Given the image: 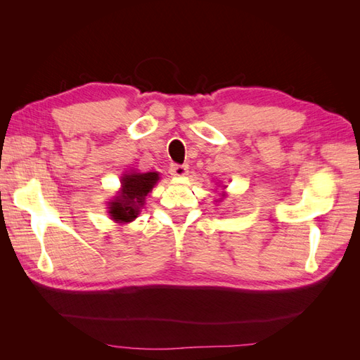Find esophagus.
<instances>
[{
    "label": "esophagus",
    "instance_id": "esophagus-1",
    "mask_svg": "<svg viewBox=\"0 0 360 360\" xmlns=\"http://www.w3.org/2000/svg\"><path fill=\"white\" fill-rule=\"evenodd\" d=\"M169 172H171V176H174V177H183L184 174L188 172V167L186 165H179V163H174V165L169 167Z\"/></svg>",
    "mask_w": 360,
    "mask_h": 360
}]
</instances>
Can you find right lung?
<instances>
[{"label": "right lung", "instance_id": "1", "mask_svg": "<svg viewBox=\"0 0 360 360\" xmlns=\"http://www.w3.org/2000/svg\"><path fill=\"white\" fill-rule=\"evenodd\" d=\"M158 180V172L126 174L122 180L123 189L120 192V197H117L110 207V214L112 216V219L117 222L134 221L141 207L144 205L147 193L151 192Z\"/></svg>", "mask_w": 360, "mask_h": 360}]
</instances>
